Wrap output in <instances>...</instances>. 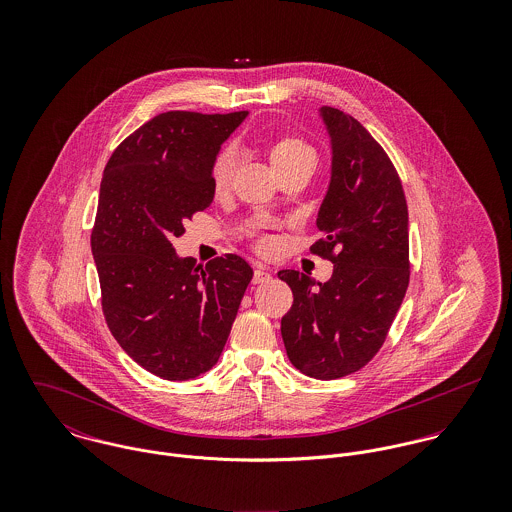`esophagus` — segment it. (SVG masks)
<instances>
[{
    "label": "esophagus",
    "mask_w": 512,
    "mask_h": 512,
    "mask_svg": "<svg viewBox=\"0 0 512 512\" xmlns=\"http://www.w3.org/2000/svg\"><path fill=\"white\" fill-rule=\"evenodd\" d=\"M270 272L266 270V268H262V266H258L256 270H254V278H252V282L254 284H266V282H270Z\"/></svg>",
    "instance_id": "1"
}]
</instances>
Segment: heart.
<instances>
[{
    "instance_id": "obj_1",
    "label": "heart",
    "mask_w": 512,
    "mask_h": 512,
    "mask_svg": "<svg viewBox=\"0 0 512 512\" xmlns=\"http://www.w3.org/2000/svg\"><path fill=\"white\" fill-rule=\"evenodd\" d=\"M305 151H313L307 142H303L297 136H284V138L276 140L274 146H272V161L276 165L284 159H290L293 155L305 153ZM234 161H236V155L230 147H222L217 153V157L213 161V167H211V177H213L215 187H224L228 183V179L232 175V169H234Z\"/></svg>"
}]
</instances>
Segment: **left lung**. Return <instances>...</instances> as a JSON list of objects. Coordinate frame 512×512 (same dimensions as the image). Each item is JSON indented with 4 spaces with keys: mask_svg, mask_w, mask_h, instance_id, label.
Returning a JSON list of instances; mask_svg holds the SVG:
<instances>
[{
    "mask_svg": "<svg viewBox=\"0 0 512 512\" xmlns=\"http://www.w3.org/2000/svg\"><path fill=\"white\" fill-rule=\"evenodd\" d=\"M331 136V183L317 215L323 232L309 250L331 260L317 284L295 270L278 274L293 293L282 317L292 365L319 380L361 370L384 345L410 282L408 205L382 146L351 114L321 108Z\"/></svg>",
    "mask_w": 512,
    "mask_h": 512,
    "instance_id": "left-lung-1",
    "label": "left lung"
}]
</instances>
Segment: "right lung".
Listing matches in <instances>:
<instances>
[{
  "label": "right lung",
  "mask_w": 512,
  "mask_h": 512,
  "mask_svg": "<svg viewBox=\"0 0 512 512\" xmlns=\"http://www.w3.org/2000/svg\"><path fill=\"white\" fill-rule=\"evenodd\" d=\"M246 116L157 114L114 149L102 175L90 246L104 319L120 347L165 380L217 365L254 274L236 254L203 268L171 246L213 203V161Z\"/></svg>",
  "instance_id": "1"
}]
</instances>
